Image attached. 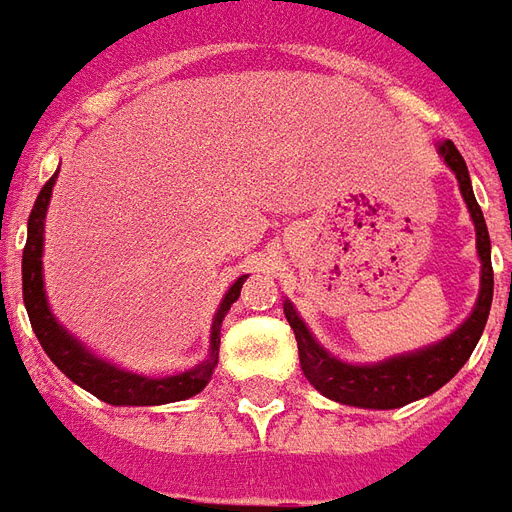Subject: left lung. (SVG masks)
Returning <instances> with one entry per match:
<instances>
[{
    "label": "left lung",
    "mask_w": 512,
    "mask_h": 512,
    "mask_svg": "<svg viewBox=\"0 0 512 512\" xmlns=\"http://www.w3.org/2000/svg\"><path fill=\"white\" fill-rule=\"evenodd\" d=\"M438 152H441L443 163L455 171L460 194L466 199L474 230H477V255L482 260L477 305L471 310V316L452 335H446L443 341L430 343V346L407 352V355L388 357V360H380V363L357 366V363H343L338 357H332L313 338V332L307 330L305 321L299 318L291 302L285 299L282 310H285V318H288L293 335H296L299 363H302L307 382L332 402L366 407V410H393V407L424 399V396L443 388L460 368L466 366V360L471 357L482 330H485L493 299L491 238H488V227H485V219H482L480 205L474 199V188H471V177H468L463 155L457 152V146L452 141H443L438 146Z\"/></svg>",
    "instance_id": "1"
}]
</instances>
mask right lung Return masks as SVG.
<instances>
[{"label":"right lung","instance_id":"obj_1","mask_svg":"<svg viewBox=\"0 0 512 512\" xmlns=\"http://www.w3.org/2000/svg\"><path fill=\"white\" fill-rule=\"evenodd\" d=\"M57 171L49 177L41 194L35 199L30 221H27V246L21 255V291H24V307L38 341L44 346L49 360L55 363L71 382H77L80 388L94 393L96 399H102L107 405L116 407H152V405H169V402H182L188 396L205 388L213 368L219 363V343H221V321L227 316L232 302L241 296V285L246 282L244 277L232 282L230 291L224 293L219 310L213 316V327H210V352L207 360L199 366L188 368L174 377H144L135 371H124V368L107 363L102 357H96L91 349H85L74 335H71L49 310L44 291V221L46 207L52 199V188H55Z\"/></svg>","mask_w":512,"mask_h":512}]
</instances>
